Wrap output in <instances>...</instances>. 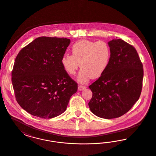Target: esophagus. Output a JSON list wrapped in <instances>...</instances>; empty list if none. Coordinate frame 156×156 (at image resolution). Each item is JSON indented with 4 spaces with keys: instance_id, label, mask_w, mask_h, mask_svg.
Wrapping results in <instances>:
<instances>
[{
    "instance_id": "34e87169",
    "label": "esophagus",
    "mask_w": 156,
    "mask_h": 156,
    "mask_svg": "<svg viewBox=\"0 0 156 156\" xmlns=\"http://www.w3.org/2000/svg\"><path fill=\"white\" fill-rule=\"evenodd\" d=\"M85 88H86V86H85V85H78V89L80 90H83Z\"/></svg>"
}]
</instances>
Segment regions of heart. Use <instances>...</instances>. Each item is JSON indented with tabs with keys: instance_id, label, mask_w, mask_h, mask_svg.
Returning <instances> with one entry per match:
<instances>
[{
	"instance_id": "obj_1",
	"label": "heart",
	"mask_w": 156,
	"mask_h": 156,
	"mask_svg": "<svg viewBox=\"0 0 156 156\" xmlns=\"http://www.w3.org/2000/svg\"><path fill=\"white\" fill-rule=\"evenodd\" d=\"M71 51L73 55L65 54L61 63L70 75L76 74L81 64L82 69L78 80L81 83H87L92 78L101 77L108 67L111 57V47L104 41L82 40L73 45Z\"/></svg>"
}]
</instances>
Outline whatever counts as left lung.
Segmentation results:
<instances>
[{
    "label": "left lung",
    "instance_id": "obj_1",
    "mask_svg": "<svg viewBox=\"0 0 156 156\" xmlns=\"http://www.w3.org/2000/svg\"><path fill=\"white\" fill-rule=\"evenodd\" d=\"M111 57L106 70L89 86L91 112L104 119L119 118L129 111L141 94L143 68L133 45L121 39L108 43Z\"/></svg>",
    "mask_w": 156,
    "mask_h": 156
}]
</instances>
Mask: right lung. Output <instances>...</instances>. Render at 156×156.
Listing matches in <instances>:
<instances>
[{
    "mask_svg": "<svg viewBox=\"0 0 156 156\" xmlns=\"http://www.w3.org/2000/svg\"><path fill=\"white\" fill-rule=\"evenodd\" d=\"M70 40L40 37L18 53L12 71L15 98L31 115L51 119L64 112L78 84L64 69L61 60Z\"/></svg>",
    "mask_w": 156,
    "mask_h": 156,
    "instance_id": "obj_1",
    "label": "right lung"
}]
</instances>
